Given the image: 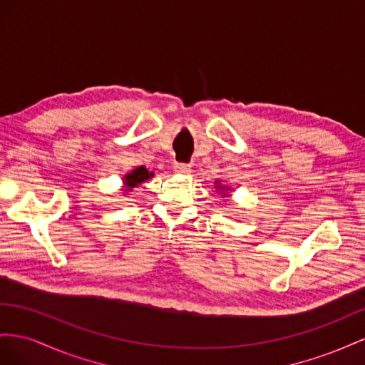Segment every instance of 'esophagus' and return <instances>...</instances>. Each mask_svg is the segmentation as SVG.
<instances>
[{
  "label": "esophagus",
  "mask_w": 365,
  "mask_h": 365,
  "mask_svg": "<svg viewBox=\"0 0 365 365\" xmlns=\"http://www.w3.org/2000/svg\"><path fill=\"white\" fill-rule=\"evenodd\" d=\"M174 171L177 174H188V173H191V165L190 163H174Z\"/></svg>",
  "instance_id": "obj_1"
}]
</instances>
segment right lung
<instances>
[{
	"label": "right lung",
	"instance_id": "add662e5",
	"mask_svg": "<svg viewBox=\"0 0 365 365\" xmlns=\"http://www.w3.org/2000/svg\"><path fill=\"white\" fill-rule=\"evenodd\" d=\"M154 174L150 173L145 166H139V168L134 170L131 174H128L127 177H125V185H127V191H130L131 188H134V186H138L139 183L148 180L150 177H153Z\"/></svg>",
	"mask_w": 365,
	"mask_h": 365
}]
</instances>
